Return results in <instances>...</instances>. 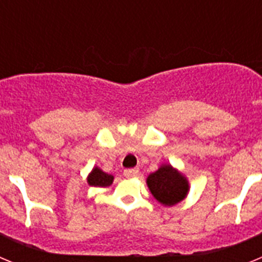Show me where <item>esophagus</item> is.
<instances>
[{"instance_id":"esophagus-1","label":"esophagus","mask_w":262,"mask_h":262,"mask_svg":"<svg viewBox=\"0 0 262 262\" xmlns=\"http://www.w3.org/2000/svg\"><path fill=\"white\" fill-rule=\"evenodd\" d=\"M138 174H139L138 169H127V170H124V177H127V178L136 177Z\"/></svg>"}]
</instances>
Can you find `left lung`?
Listing matches in <instances>:
<instances>
[{"mask_svg": "<svg viewBox=\"0 0 262 262\" xmlns=\"http://www.w3.org/2000/svg\"><path fill=\"white\" fill-rule=\"evenodd\" d=\"M147 186L155 200L165 207L182 202L190 190L186 176L168 163L161 164L157 170L148 174Z\"/></svg>", "mask_w": 262, "mask_h": 262, "instance_id": "8db88e82", "label": "left lung"}]
</instances>
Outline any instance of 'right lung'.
Here are the masks:
<instances>
[{"mask_svg":"<svg viewBox=\"0 0 262 262\" xmlns=\"http://www.w3.org/2000/svg\"><path fill=\"white\" fill-rule=\"evenodd\" d=\"M88 185L94 187H108L113 181H114V176L108 174L103 172L102 169L98 166H94L86 177Z\"/></svg>","mask_w":262,"mask_h":262,"instance_id":"obj_1","label":"right lung"}]
</instances>
